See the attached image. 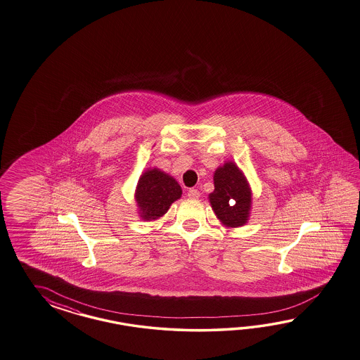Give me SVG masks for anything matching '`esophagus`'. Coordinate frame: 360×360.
Returning <instances> with one entry per match:
<instances>
[{
    "mask_svg": "<svg viewBox=\"0 0 360 360\" xmlns=\"http://www.w3.org/2000/svg\"><path fill=\"white\" fill-rule=\"evenodd\" d=\"M187 196H188L190 199H199V198H200V193H199V190H196V188H190L188 193H187Z\"/></svg>",
    "mask_w": 360,
    "mask_h": 360,
    "instance_id": "34e87169",
    "label": "esophagus"
}]
</instances>
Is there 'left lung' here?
Here are the masks:
<instances>
[{
	"label": "left lung",
	"mask_w": 360,
	"mask_h": 360,
	"mask_svg": "<svg viewBox=\"0 0 360 360\" xmlns=\"http://www.w3.org/2000/svg\"><path fill=\"white\" fill-rule=\"evenodd\" d=\"M214 190L208 199L219 222L226 228H239L250 219L252 191L245 173L234 161H226L213 174Z\"/></svg>",
	"instance_id": "obj_1"
}]
</instances>
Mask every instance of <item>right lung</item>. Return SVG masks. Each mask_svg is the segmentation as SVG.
<instances>
[{
	"label": "right lung",
	"mask_w": 360,
	"mask_h": 360,
	"mask_svg": "<svg viewBox=\"0 0 360 360\" xmlns=\"http://www.w3.org/2000/svg\"><path fill=\"white\" fill-rule=\"evenodd\" d=\"M181 196L182 188L179 184L158 167L147 169L135 188L138 213L144 221H155L162 217L170 205Z\"/></svg>",
	"instance_id": "obj_1"
}]
</instances>
